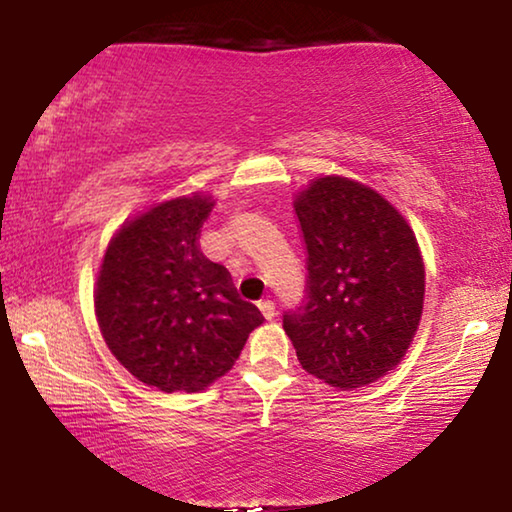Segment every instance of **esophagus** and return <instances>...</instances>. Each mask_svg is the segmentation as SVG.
Instances as JSON below:
<instances>
[{"mask_svg": "<svg viewBox=\"0 0 512 512\" xmlns=\"http://www.w3.org/2000/svg\"><path fill=\"white\" fill-rule=\"evenodd\" d=\"M257 307H259V311H262L266 320L275 318V302L273 300H262Z\"/></svg>", "mask_w": 512, "mask_h": 512, "instance_id": "obj_1", "label": "esophagus"}]
</instances>
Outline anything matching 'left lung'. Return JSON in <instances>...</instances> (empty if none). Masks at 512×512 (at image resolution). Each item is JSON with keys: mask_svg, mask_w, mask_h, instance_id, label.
Here are the masks:
<instances>
[{"mask_svg": "<svg viewBox=\"0 0 512 512\" xmlns=\"http://www.w3.org/2000/svg\"><path fill=\"white\" fill-rule=\"evenodd\" d=\"M296 207L307 246V302L284 314L300 366L343 391L404 359L424 307V262L404 216L368 185L311 180Z\"/></svg>", "mask_w": 512, "mask_h": 512, "instance_id": "left-lung-1", "label": "left lung"}]
</instances>
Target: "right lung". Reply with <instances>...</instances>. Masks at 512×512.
Masks as SVG:
<instances>
[{
	"label": "right lung",
	"mask_w": 512,
	"mask_h": 512,
	"mask_svg": "<svg viewBox=\"0 0 512 512\" xmlns=\"http://www.w3.org/2000/svg\"><path fill=\"white\" fill-rule=\"evenodd\" d=\"M210 194L178 196L126 221L110 239L94 284V311L110 352L162 393H198L223 377L264 323L241 300L228 268L198 248Z\"/></svg>",
	"instance_id": "1"
}]
</instances>
